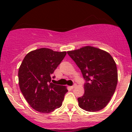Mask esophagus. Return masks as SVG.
<instances>
[{
    "mask_svg": "<svg viewBox=\"0 0 132 132\" xmlns=\"http://www.w3.org/2000/svg\"><path fill=\"white\" fill-rule=\"evenodd\" d=\"M76 86H77V85H76V84H74V85H73V86H71V89H74V88H75V87H76Z\"/></svg>",
    "mask_w": 132,
    "mask_h": 132,
    "instance_id": "esophagus-1",
    "label": "esophagus"
}]
</instances>
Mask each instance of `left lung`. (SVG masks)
<instances>
[{"label": "left lung", "instance_id": "8db88e82", "mask_svg": "<svg viewBox=\"0 0 132 132\" xmlns=\"http://www.w3.org/2000/svg\"><path fill=\"white\" fill-rule=\"evenodd\" d=\"M67 52L86 81L84 94L78 98L79 107L88 112L103 109L110 102L118 84L114 59L106 51L91 46Z\"/></svg>", "mask_w": 132, "mask_h": 132}]
</instances>
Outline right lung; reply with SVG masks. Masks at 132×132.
I'll return each mask as SVG.
<instances>
[{
  "instance_id": "add662e5",
  "label": "right lung",
  "mask_w": 132,
  "mask_h": 132,
  "mask_svg": "<svg viewBox=\"0 0 132 132\" xmlns=\"http://www.w3.org/2000/svg\"><path fill=\"white\" fill-rule=\"evenodd\" d=\"M66 55L41 48L28 53L18 70V83L30 106L41 113H50L62 105L68 92L66 86L51 82L54 73Z\"/></svg>"
}]
</instances>
